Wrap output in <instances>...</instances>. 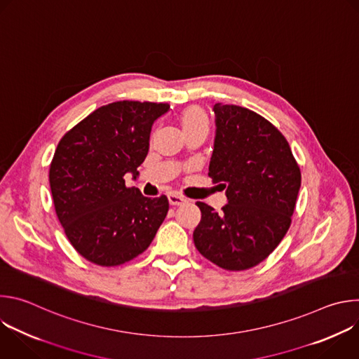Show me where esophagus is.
Listing matches in <instances>:
<instances>
[{
  "instance_id": "34e87169",
  "label": "esophagus",
  "mask_w": 359,
  "mask_h": 359,
  "mask_svg": "<svg viewBox=\"0 0 359 359\" xmlns=\"http://www.w3.org/2000/svg\"><path fill=\"white\" fill-rule=\"evenodd\" d=\"M168 198H169L170 206H182L183 203H186V198H184V197H182V196H179V194H175V193L169 194Z\"/></svg>"
}]
</instances>
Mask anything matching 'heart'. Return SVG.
I'll use <instances>...</instances> for the list:
<instances>
[{"label": "heart", "mask_w": 359, "mask_h": 359, "mask_svg": "<svg viewBox=\"0 0 359 359\" xmlns=\"http://www.w3.org/2000/svg\"><path fill=\"white\" fill-rule=\"evenodd\" d=\"M179 123L183 133L201 129V128L209 129L208 114L198 105H190L184 108L179 115Z\"/></svg>", "instance_id": "obj_1"}]
</instances>
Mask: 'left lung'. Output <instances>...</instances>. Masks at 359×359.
<instances>
[{"label":"left lung","mask_w":359,"mask_h":359,"mask_svg":"<svg viewBox=\"0 0 359 359\" xmlns=\"http://www.w3.org/2000/svg\"><path fill=\"white\" fill-rule=\"evenodd\" d=\"M216 140L209 176L226 189L217 213L197 201L193 231L198 252L229 271L260 264L291 226L301 170L284 135L266 118L237 105H215Z\"/></svg>","instance_id":"1"}]
</instances>
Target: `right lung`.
<instances>
[{
    "mask_svg": "<svg viewBox=\"0 0 359 359\" xmlns=\"http://www.w3.org/2000/svg\"><path fill=\"white\" fill-rule=\"evenodd\" d=\"M163 102L119 100L100 107L60 140L49 166L55 213L72 247L88 262L115 267L142 254L163 223L169 200L125 184L137 175Z\"/></svg>",
    "mask_w": 359,
    "mask_h": 359,
    "instance_id": "obj_1",
    "label": "right lung"
}]
</instances>
